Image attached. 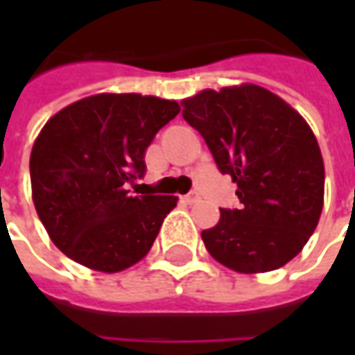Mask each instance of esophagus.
I'll return each instance as SVG.
<instances>
[{
    "instance_id": "34e87169",
    "label": "esophagus",
    "mask_w": 355,
    "mask_h": 355,
    "mask_svg": "<svg viewBox=\"0 0 355 355\" xmlns=\"http://www.w3.org/2000/svg\"><path fill=\"white\" fill-rule=\"evenodd\" d=\"M182 201L188 203V205H192V203H196V201H200V196H198V193H186L184 198H182Z\"/></svg>"
}]
</instances>
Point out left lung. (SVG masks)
<instances>
[{"mask_svg": "<svg viewBox=\"0 0 355 355\" xmlns=\"http://www.w3.org/2000/svg\"><path fill=\"white\" fill-rule=\"evenodd\" d=\"M223 175L238 184L239 209H220L201 232L209 254L239 274H262L295 259L320 223L325 167L306 119L272 91L241 83L180 102Z\"/></svg>", "mask_w": 355, "mask_h": 355, "instance_id": "1", "label": "left lung"}]
</instances>
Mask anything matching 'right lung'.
<instances>
[{"instance_id":"obj_1","label":"right lung","mask_w":355,"mask_h":355,"mask_svg":"<svg viewBox=\"0 0 355 355\" xmlns=\"http://www.w3.org/2000/svg\"><path fill=\"white\" fill-rule=\"evenodd\" d=\"M180 112L152 94L101 93L51 117L30 154L32 200L51 241L78 264L116 274L142 261L175 196H132L155 132ZM139 186V184H137Z\"/></svg>"}]
</instances>
